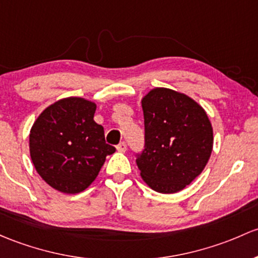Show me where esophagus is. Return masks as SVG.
Masks as SVG:
<instances>
[{"label": "esophagus", "mask_w": 258, "mask_h": 258, "mask_svg": "<svg viewBox=\"0 0 258 258\" xmlns=\"http://www.w3.org/2000/svg\"><path fill=\"white\" fill-rule=\"evenodd\" d=\"M126 150H127V145L124 142H121L120 145L117 146V151L118 152H126Z\"/></svg>", "instance_id": "obj_1"}]
</instances>
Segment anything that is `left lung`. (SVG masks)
<instances>
[{"label": "left lung", "instance_id": "left-lung-1", "mask_svg": "<svg viewBox=\"0 0 258 258\" xmlns=\"http://www.w3.org/2000/svg\"><path fill=\"white\" fill-rule=\"evenodd\" d=\"M146 148L137 158L143 181L162 194L183 190L204 170L214 132L207 111L186 94L154 88L141 99Z\"/></svg>", "mask_w": 258, "mask_h": 258}]
</instances>
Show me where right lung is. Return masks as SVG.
Returning <instances> with one entry per match:
<instances>
[{"instance_id":"obj_1","label":"right lung","mask_w":258,"mask_h":258,"mask_svg":"<svg viewBox=\"0 0 258 258\" xmlns=\"http://www.w3.org/2000/svg\"><path fill=\"white\" fill-rule=\"evenodd\" d=\"M96 104L84 97L58 100L42 111L29 134V154L40 178L65 194L84 191L115 147L94 121Z\"/></svg>"}]
</instances>
